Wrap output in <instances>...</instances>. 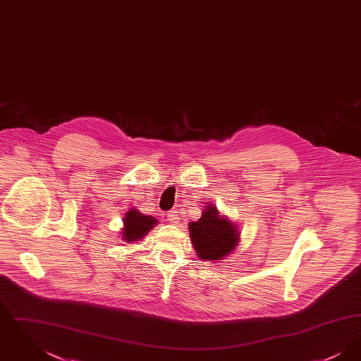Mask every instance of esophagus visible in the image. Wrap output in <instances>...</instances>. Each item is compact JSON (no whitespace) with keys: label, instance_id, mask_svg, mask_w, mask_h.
<instances>
[{"label":"esophagus","instance_id":"34e87169","mask_svg":"<svg viewBox=\"0 0 361 361\" xmlns=\"http://www.w3.org/2000/svg\"><path fill=\"white\" fill-rule=\"evenodd\" d=\"M178 219H180V215H178L177 211H171V212L168 214V221H169L171 224H177Z\"/></svg>","mask_w":361,"mask_h":361}]
</instances>
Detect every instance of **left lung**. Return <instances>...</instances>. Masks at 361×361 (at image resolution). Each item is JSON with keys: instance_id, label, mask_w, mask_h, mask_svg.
<instances>
[{"instance_id": "8db88e82", "label": "left lung", "mask_w": 361, "mask_h": 361, "mask_svg": "<svg viewBox=\"0 0 361 361\" xmlns=\"http://www.w3.org/2000/svg\"><path fill=\"white\" fill-rule=\"evenodd\" d=\"M190 240L203 259H222L237 246L240 234L234 224L218 215L215 207L204 209L197 222L189 224Z\"/></svg>"}]
</instances>
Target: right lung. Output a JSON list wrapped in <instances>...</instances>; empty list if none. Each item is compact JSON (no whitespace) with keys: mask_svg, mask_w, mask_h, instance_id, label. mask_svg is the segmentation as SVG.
Masks as SVG:
<instances>
[{"mask_svg":"<svg viewBox=\"0 0 361 361\" xmlns=\"http://www.w3.org/2000/svg\"><path fill=\"white\" fill-rule=\"evenodd\" d=\"M157 224L153 216H146L140 214L137 209H130L124 216V228H123V240L133 242V240H142L143 235L152 230Z\"/></svg>","mask_w":361,"mask_h":361,"instance_id":"1","label":"right lung"}]
</instances>
